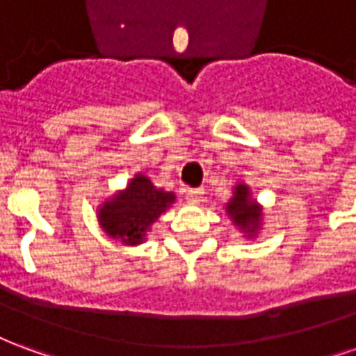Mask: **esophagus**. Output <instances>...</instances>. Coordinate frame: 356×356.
I'll return each mask as SVG.
<instances>
[{"mask_svg":"<svg viewBox=\"0 0 356 356\" xmlns=\"http://www.w3.org/2000/svg\"><path fill=\"white\" fill-rule=\"evenodd\" d=\"M202 194H204L202 188H188L186 191V202L188 204H198L202 200Z\"/></svg>","mask_w":356,"mask_h":356,"instance_id":"34e87169","label":"esophagus"}]
</instances>
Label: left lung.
Listing matches in <instances>:
<instances>
[{
    "label": "left lung",
    "mask_w": 356,
    "mask_h": 356,
    "mask_svg": "<svg viewBox=\"0 0 356 356\" xmlns=\"http://www.w3.org/2000/svg\"><path fill=\"white\" fill-rule=\"evenodd\" d=\"M225 211L232 225H236L248 238H254L261 231L263 206L252 198V191L246 183H238L232 188V198L227 202Z\"/></svg>",
    "instance_id": "obj_1"
}]
</instances>
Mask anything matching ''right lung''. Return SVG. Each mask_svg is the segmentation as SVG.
I'll return each mask as SVG.
<instances>
[{"mask_svg": "<svg viewBox=\"0 0 356 356\" xmlns=\"http://www.w3.org/2000/svg\"><path fill=\"white\" fill-rule=\"evenodd\" d=\"M173 204L175 193L158 188L145 173H135L125 188L97 208V221L110 238L125 246H139L147 242L158 217Z\"/></svg>", "mask_w": 356, "mask_h": 356, "instance_id": "add662e5", "label": "right lung"}]
</instances>
